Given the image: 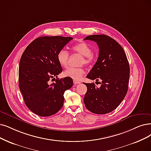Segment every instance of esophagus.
<instances>
[{
  "mask_svg": "<svg viewBox=\"0 0 151 151\" xmlns=\"http://www.w3.org/2000/svg\"><path fill=\"white\" fill-rule=\"evenodd\" d=\"M73 82H74V84H79V83H81V82H80V81H77V80H76V79L73 80Z\"/></svg>",
  "mask_w": 151,
  "mask_h": 151,
  "instance_id": "34e87169",
  "label": "esophagus"
}]
</instances>
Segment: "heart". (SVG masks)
<instances>
[{
	"instance_id": "1",
	"label": "heart",
	"mask_w": 151,
	"mask_h": 151,
	"mask_svg": "<svg viewBox=\"0 0 151 151\" xmlns=\"http://www.w3.org/2000/svg\"><path fill=\"white\" fill-rule=\"evenodd\" d=\"M72 52H78L83 56L82 60V64H90L93 61V55L92 53V48L85 42H79L71 47ZM57 60L60 65L62 67H66L68 65L69 54L64 50H60L57 53ZM85 72V69L83 68H72L69 67L63 72V75L65 77H68L74 79H79Z\"/></svg>"
}]
</instances>
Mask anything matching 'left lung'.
Returning a JSON list of instances; mask_svg holds the SVG:
<instances>
[{
	"label": "left lung",
	"instance_id": "8db88e82",
	"mask_svg": "<svg viewBox=\"0 0 151 151\" xmlns=\"http://www.w3.org/2000/svg\"><path fill=\"white\" fill-rule=\"evenodd\" d=\"M84 40L93 41L99 46L98 59L87 78L100 81L101 84L98 88L94 83H84L87 88L84 104L93 113H108L116 109L127 93L130 72L128 59L121 45L108 36L89 35Z\"/></svg>",
	"mask_w": 151,
	"mask_h": 151
}]
</instances>
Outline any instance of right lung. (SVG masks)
Wrapping results in <instances>:
<instances>
[{
  "label": "right lung",
  "instance_id": "1",
  "mask_svg": "<svg viewBox=\"0 0 151 151\" xmlns=\"http://www.w3.org/2000/svg\"><path fill=\"white\" fill-rule=\"evenodd\" d=\"M72 39L61 36L38 38L27 47L21 57L19 88L27 106L38 116H51L61 110L64 93L73 85L72 79L68 77L58 78L51 84L49 81L63 71L57 53Z\"/></svg>",
  "mask_w": 151,
  "mask_h": 151
}]
</instances>
